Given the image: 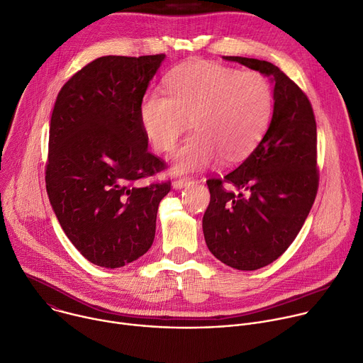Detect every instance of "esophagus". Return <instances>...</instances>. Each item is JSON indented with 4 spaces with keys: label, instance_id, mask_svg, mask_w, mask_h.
<instances>
[{
    "label": "esophagus",
    "instance_id": "esophagus-1",
    "mask_svg": "<svg viewBox=\"0 0 363 363\" xmlns=\"http://www.w3.org/2000/svg\"><path fill=\"white\" fill-rule=\"evenodd\" d=\"M192 182V179L189 178V177H184V178H179V179H175L174 182H172V186L175 188V189H179V188H184V186H186V185H189Z\"/></svg>",
    "mask_w": 363,
    "mask_h": 363
}]
</instances>
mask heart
I'll list each match as a JSON object with an SVG mask.
<instances>
[{"mask_svg": "<svg viewBox=\"0 0 363 363\" xmlns=\"http://www.w3.org/2000/svg\"><path fill=\"white\" fill-rule=\"evenodd\" d=\"M167 94L147 93L139 119L161 153L174 152L192 122L195 132L174 158L177 172L213 167L223 157L242 161L262 142L273 115V87L263 73L216 62L192 60L177 67L167 79Z\"/></svg>", "mask_w": 363, "mask_h": 363, "instance_id": "obj_1", "label": "heart"}]
</instances>
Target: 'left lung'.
Listing matches in <instances>:
<instances>
[{"instance_id":"8db88e82","label":"left lung","mask_w":363,"mask_h":363,"mask_svg":"<svg viewBox=\"0 0 363 363\" xmlns=\"http://www.w3.org/2000/svg\"><path fill=\"white\" fill-rule=\"evenodd\" d=\"M224 59L272 76L274 83L273 118L262 142L234 171L206 181L211 199L202 218L205 242L224 264L251 272L290 247L315 202L316 119L306 93L277 66Z\"/></svg>"}]
</instances>
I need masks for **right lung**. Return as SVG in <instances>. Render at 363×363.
<instances>
[{
	"instance_id": "obj_1",
	"label": "right lung",
	"mask_w": 363,
	"mask_h": 363,
	"mask_svg": "<svg viewBox=\"0 0 363 363\" xmlns=\"http://www.w3.org/2000/svg\"><path fill=\"white\" fill-rule=\"evenodd\" d=\"M165 55L99 57L57 94L50 121L45 188L72 244L90 263L118 269L152 245L171 182L147 150L139 106Z\"/></svg>"
}]
</instances>
